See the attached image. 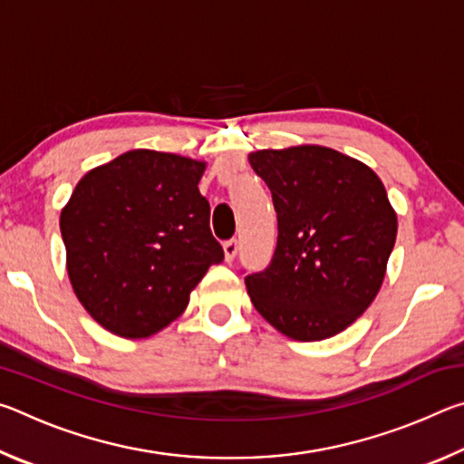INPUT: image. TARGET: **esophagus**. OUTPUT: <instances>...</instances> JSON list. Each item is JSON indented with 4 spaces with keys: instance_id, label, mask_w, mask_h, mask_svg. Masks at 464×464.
<instances>
[{
    "instance_id": "obj_1",
    "label": "esophagus",
    "mask_w": 464,
    "mask_h": 464,
    "mask_svg": "<svg viewBox=\"0 0 464 464\" xmlns=\"http://www.w3.org/2000/svg\"><path fill=\"white\" fill-rule=\"evenodd\" d=\"M237 249H239V243L237 239H229L223 243V251H225V260L227 262H233L235 256H237Z\"/></svg>"
}]
</instances>
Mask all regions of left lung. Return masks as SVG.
Instances as JSON below:
<instances>
[{
    "instance_id": "left-lung-1",
    "label": "left lung",
    "mask_w": 464,
    "mask_h": 464,
    "mask_svg": "<svg viewBox=\"0 0 464 464\" xmlns=\"http://www.w3.org/2000/svg\"><path fill=\"white\" fill-rule=\"evenodd\" d=\"M272 192L278 243L268 268L246 276L257 313L298 342L327 340L379 295L397 237L387 190L362 161L298 145L249 153Z\"/></svg>"
}]
</instances>
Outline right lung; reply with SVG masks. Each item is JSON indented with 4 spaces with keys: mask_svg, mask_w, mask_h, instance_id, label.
I'll return each mask as SVG.
<instances>
[{
    "mask_svg": "<svg viewBox=\"0 0 464 464\" xmlns=\"http://www.w3.org/2000/svg\"><path fill=\"white\" fill-rule=\"evenodd\" d=\"M207 163L132 149L93 168L61 210L67 274L98 324L149 337L182 315L223 247L198 190Z\"/></svg>",
    "mask_w": 464,
    "mask_h": 464,
    "instance_id": "right-lung-1",
    "label": "right lung"
}]
</instances>
